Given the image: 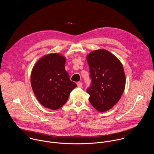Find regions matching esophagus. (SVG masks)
Masks as SVG:
<instances>
[{
  "mask_svg": "<svg viewBox=\"0 0 154 154\" xmlns=\"http://www.w3.org/2000/svg\"><path fill=\"white\" fill-rule=\"evenodd\" d=\"M77 85H78V87H79V88H81V87H82V82H78V83H77Z\"/></svg>",
  "mask_w": 154,
  "mask_h": 154,
  "instance_id": "34e87169",
  "label": "esophagus"
}]
</instances>
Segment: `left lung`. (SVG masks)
<instances>
[{
    "label": "left lung",
    "mask_w": 154,
    "mask_h": 154,
    "mask_svg": "<svg viewBox=\"0 0 154 154\" xmlns=\"http://www.w3.org/2000/svg\"><path fill=\"white\" fill-rule=\"evenodd\" d=\"M92 84L87 92L92 106L105 112L120 99L126 85L123 67L114 54L107 50L98 49L87 56Z\"/></svg>",
    "instance_id": "8db88e82"
}]
</instances>
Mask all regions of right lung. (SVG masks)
Instances as JSON below:
<instances>
[{
    "label": "right lung",
    "instance_id": "obj_1",
    "mask_svg": "<svg viewBox=\"0 0 154 154\" xmlns=\"http://www.w3.org/2000/svg\"><path fill=\"white\" fill-rule=\"evenodd\" d=\"M66 58L59 53H50L41 57L31 74L32 91L44 107L57 110L67 101L70 92L77 87L70 80L65 70Z\"/></svg>",
    "mask_w": 154,
    "mask_h": 154
}]
</instances>
